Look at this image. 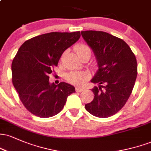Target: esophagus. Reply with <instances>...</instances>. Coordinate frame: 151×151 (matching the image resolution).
Returning <instances> with one entry per match:
<instances>
[{"mask_svg":"<svg viewBox=\"0 0 151 151\" xmlns=\"http://www.w3.org/2000/svg\"><path fill=\"white\" fill-rule=\"evenodd\" d=\"M75 89H76V91H77V92H81V91L84 90L83 88H81V87H76Z\"/></svg>","mask_w":151,"mask_h":151,"instance_id":"1","label":"esophagus"}]
</instances>
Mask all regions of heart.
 <instances>
[{"mask_svg":"<svg viewBox=\"0 0 151 151\" xmlns=\"http://www.w3.org/2000/svg\"><path fill=\"white\" fill-rule=\"evenodd\" d=\"M74 50L79 57L84 54H91V49L85 44H78L74 47ZM87 78V75L85 72H72L67 75V79L70 82L74 84H82V82Z\"/></svg>","mask_w":151,"mask_h":151,"instance_id":"heart-1","label":"heart"}]
</instances>
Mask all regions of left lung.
Listing matches in <instances>:
<instances>
[{"instance_id": "1", "label": "left lung", "mask_w": 151, "mask_h": 151, "mask_svg": "<svg viewBox=\"0 0 151 151\" xmlns=\"http://www.w3.org/2000/svg\"><path fill=\"white\" fill-rule=\"evenodd\" d=\"M81 36L93 50L99 70L91 82L93 101L85 104L89 113L107 118L121 110L129 99L136 81L137 61L122 39L102 31H81Z\"/></svg>"}]
</instances>
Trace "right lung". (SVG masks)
<instances>
[{"mask_svg":"<svg viewBox=\"0 0 151 151\" xmlns=\"http://www.w3.org/2000/svg\"><path fill=\"white\" fill-rule=\"evenodd\" d=\"M80 32H52L26 40L12 62V81L20 101L36 116L49 118L63 109L67 96L75 92L72 85L50 84L49 74L62 53L80 37Z\"/></svg>","mask_w":151,"mask_h":151,"instance_id":"add662e5","label":"right lung"}]
</instances>
